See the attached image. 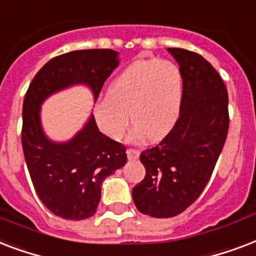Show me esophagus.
<instances>
[{"instance_id":"obj_1","label":"esophagus","mask_w":256,"mask_h":256,"mask_svg":"<svg viewBox=\"0 0 256 256\" xmlns=\"http://www.w3.org/2000/svg\"><path fill=\"white\" fill-rule=\"evenodd\" d=\"M138 156H140V152H138V150H126V158H128V160H138Z\"/></svg>"}]
</instances>
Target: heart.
<instances>
[{"label":"heart","mask_w":256,"mask_h":256,"mask_svg":"<svg viewBox=\"0 0 256 256\" xmlns=\"http://www.w3.org/2000/svg\"><path fill=\"white\" fill-rule=\"evenodd\" d=\"M184 94L182 70L167 60H138L128 65L106 89L93 114L97 126L112 138H120L130 120V140L148 136L160 140L179 118Z\"/></svg>","instance_id":"b5f03b06"}]
</instances>
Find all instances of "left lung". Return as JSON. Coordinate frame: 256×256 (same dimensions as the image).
<instances>
[{
	"label": "left lung",
	"instance_id": "8db88e82",
	"mask_svg": "<svg viewBox=\"0 0 256 256\" xmlns=\"http://www.w3.org/2000/svg\"><path fill=\"white\" fill-rule=\"evenodd\" d=\"M167 50L183 74L182 110L160 144L142 152L146 178L132 190L134 206L152 218L176 216L199 198L228 132V93L212 65L186 49Z\"/></svg>",
	"mask_w": 256,
	"mask_h": 256
}]
</instances>
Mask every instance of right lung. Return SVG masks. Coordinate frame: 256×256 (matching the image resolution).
<instances>
[{
	"mask_svg": "<svg viewBox=\"0 0 256 256\" xmlns=\"http://www.w3.org/2000/svg\"><path fill=\"white\" fill-rule=\"evenodd\" d=\"M118 64L112 49L65 53L40 69L24 98L21 142L32 183L44 206L62 219L82 220L96 212L102 182L126 166V146L101 134L92 114L73 138L54 142L42 128L41 106L74 85H85L96 101Z\"/></svg>",
	"mask_w": 256,
	"mask_h": 256,
	"instance_id": "1",
	"label": "right lung"
}]
</instances>
